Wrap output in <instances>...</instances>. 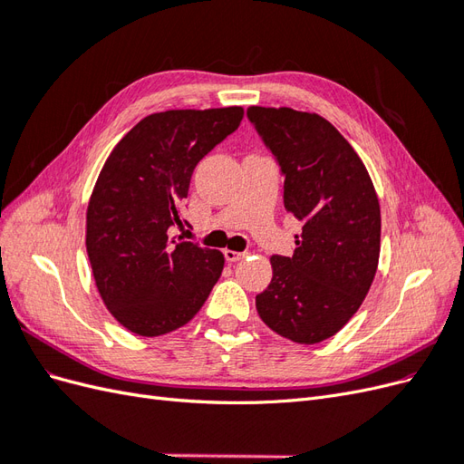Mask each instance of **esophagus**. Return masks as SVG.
Wrapping results in <instances>:
<instances>
[{
	"mask_svg": "<svg viewBox=\"0 0 464 464\" xmlns=\"http://www.w3.org/2000/svg\"><path fill=\"white\" fill-rule=\"evenodd\" d=\"M224 257H227L228 263H236V261H242L246 257L244 251H234V249H224Z\"/></svg>",
	"mask_w": 464,
	"mask_h": 464,
	"instance_id": "34e87169",
	"label": "esophagus"
}]
</instances>
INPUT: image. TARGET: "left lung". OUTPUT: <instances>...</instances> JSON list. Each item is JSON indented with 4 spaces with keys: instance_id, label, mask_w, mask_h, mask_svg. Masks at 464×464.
I'll list each match as a JSON object with an SVG mask.
<instances>
[{
    "instance_id": "left-lung-1",
    "label": "left lung",
    "mask_w": 464,
    "mask_h": 464,
    "mask_svg": "<svg viewBox=\"0 0 464 464\" xmlns=\"http://www.w3.org/2000/svg\"><path fill=\"white\" fill-rule=\"evenodd\" d=\"M247 118L285 176V207L302 222L292 257L273 256V278L256 298L276 334L315 344L339 333L373 283L382 210L358 152L314 111L249 106Z\"/></svg>"
}]
</instances>
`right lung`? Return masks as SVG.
Listing matches in <instances>:
<instances>
[{"instance_id":"right-lung-1","label":"right lung","mask_w":464,"mask_h":464,"mask_svg":"<svg viewBox=\"0 0 464 464\" xmlns=\"http://www.w3.org/2000/svg\"><path fill=\"white\" fill-rule=\"evenodd\" d=\"M242 106L150 114L111 149L87 207L98 294L121 327L160 336L189 323L224 269L218 249L168 237L195 166L237 130Z\"/></svg>"}]
</instances>
